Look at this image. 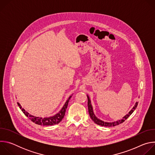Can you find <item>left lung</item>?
<instances>
[{
  "label": "left lung",
  "instance_id": "obj_1",
  "mask_svg": "<svg viewBox=\"0 0 155 155\" xmlns=\"http://www.w3.org/2000/svg\"><path fill=\"white\" fill-rule=\"evenodd\" d=\"M87 107H88V112H89V114H90V116L91 117V118L92 119V120L97 124L98 125H100V126H106V127H112V126H115L117 125H118L122 123H123L132 113H133V112L134 111V110H136L137 105H138V102H136L134 106L133 107V108H132L129 112L126 114L125 116H124L123 117V118H121V120H119L118 121H113V122H107V121H102L101 120H100L99 118H98L94 114V111H93V106H92V104H91V99H90V97H89V96H88L87 94Z\"/></svg>",
  "mask_w": 155,
  "mask_h": 155
}]
</instances>
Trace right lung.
<instances>
[{"label": "right lung", "instance_id": "1", "mask_svg": "<svg viewBox=\"0 0 155 155\" xmlns=\"http://www.w3.org/2000/svg\"><path fill=\"white\" fill-rule=\"evenodd\" d=\"M72 94L71 96H69L68 99L66 101L64 106L62 107V108L60 110V111L58 114L49 117H39L34 116L30 114L29 113H28V112H26L24 108H22L21 104L19 102H17V104L19 107L20 108V109L22 110V112L24 113V114L35 124L38 125H43V126H51V125H54V124H58L62 121V120L63 119L65 115L66 109H67L69 100L71 98Z\"/></svg>", "mask_w": 155, "mask_h": 155}]
</instances>
